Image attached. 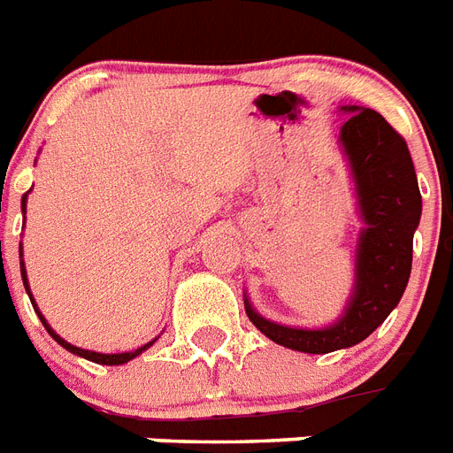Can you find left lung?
Wrapping results in <instances>:
<instances>
[{"label": "left lung", "mask_w": 453, "mask_h": 453, "mask_svg": "<svg viewBox=\"0 0 453 453\" xmlns=\"http://www.w3.org/2000/svg\"><path fill=\"white\" fill-rule=\"evenodd\" d=\"M342 126L343 151L356 177L365 219L356 259V288L342 320L323 329H296L262 318L245 299V313L262 334L285 349L332 353L374 332L403 296L411 273L414 231L421 219V191L410 147L379 111L349 107Z\"/></svg>", "instance_id": "1"}]
</instances>
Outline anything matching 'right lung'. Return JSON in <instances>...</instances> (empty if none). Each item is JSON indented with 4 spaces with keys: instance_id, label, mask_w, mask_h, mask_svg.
Returning <instances> with one entry per match:
<instances>
[{
    "instance_id": "obj_1",
    "label": "right lung",
    "mask_w": 453,
    "mask_h": 453,
    "mask_svg": "<svg viewBox=\"0 0 453 453\" xmlns=\"http://www.w3.org/2000/svg\"><path fill=\"white\" fill-rule=\"evenodd\" d=\"M25 198H27V194H25V196H23V212H25ZM20 273H23L25 289H27V295H30V288H27V276H25L23 262H20ZM30 299H32V296H30ZM32 306H37V303H35V299H32ZM37 316H39V320H42V323H43V327H46V332H49V334L53 336V339H56V342L60 343V346H63V349H67V350H70V353H74V356H81V357H86V360H90V363H97V365H124V363H128V360H133V357L140 356L142 350H147L151 346V343L157 342V339H154V342L144 343L142 349L133 350V353H111V356H104V353H93V350H83V349H77V346H72V343H67V342H65V339H60V336H58L56 332H53V329L49 327V323L43 320V316H42V313H39V311H37Z\"/></svg>"
}]
</instances>
